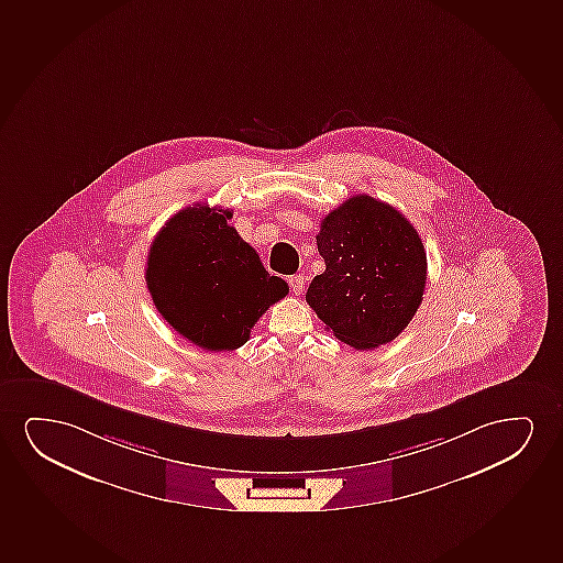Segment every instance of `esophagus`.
Returning <instances> with one entry per match:
<instances>
[{
	"label": "esophagus",
	"mask_w": 563,
	"mask_h": 563,
	"mask_svg": "<svg viewBox=\"0 0 563 563\" xmlns=\"http://www.w3.org/2000/svg\"><path fill=\"white\" fill-rule=\"evenodd\" d=\"M288 285H290L292 294L300 296V294L303 292V288H306V280H303L301 275H292V277H288Z\"/></svg>",
	"instance_id": "1"
}]
</instances>
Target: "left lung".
I'll list each match as a JSON object with an SVG mask.
<instances>
[{
	"mask_svg": "<svg viewBox=\"0 0 563 563\" xmlns=\"http://www.w3.org/2000/svg\"><path fill=\"white\" fill-rule=\"evenodd\" d=\"M317 249L327 269L306 300L332 334L355 350H374L407 329L422 303L426 250L394 206L355 195L321 221Z\"/></svg>",
	"mask_w": 563,
	"mask_h": 563,
	"instance_id": "8db88e82",
	"label": "left lung"
}]
</instances>
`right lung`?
Returning a JSON list of instances; mask_svg holds the SVG:
<instances>
[{"mask_svg": "<svg viewBox=\"0 0 563 563\" xmlns=\"http://www.w3.org/2000/svg\"><path fill=\"white\" fill-rule=\"evenodd\" d=\"M231 210L195 205L166 221L146 257L154 306L177 334L208 351L249 342L250 330L288 285L227 220Z\"/></svg>", "mask_w": 563, "mask_h": 563, "instance_id": "1", "label": "right lung"}]
</instances>
